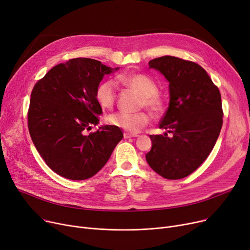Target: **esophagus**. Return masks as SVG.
<instances>
[{
  "label": "esophagus",
  "instance_id": "esophagus-1",
  "mask_svg": "<svg viewBox=\"0 0 250 250\" xmlns=\"http://www.w3.org/2000/svg\"><path fill=\"white\" fill-rule=\"evenodd\" d=\"M124 137H125V139H129V138H136V137H138V135H135V134H130V133H127V132H125V133L124 134Z\"/></svg>",
  "mask_w": 250,
  "mask_h": 250
}]
</instances>
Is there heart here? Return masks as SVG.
I'll list each match as a JSON object with an SVG mask.
<instances>
[{
  "instance_id": "1",
  "label": "heart",
  "mask_w": 250,
  "mask_h": 250,
  "mask_svg": "<svg viewBox=\"0 0 250 250\" xmlns=\"http://www.w3.org/2000/svg\"><path fill=\"white\" fill-rule=\"evenodd\" d=\"M118 81L135 91L141 96L140 106L146 107L154 115H160L164 110V99L158 93V85L151 77L142 73L121 75ZM95 100L103 110L112 109L116 101V88L112 81L99 83L95 89ZM151 121L147 111L136 113L116 112L107 117V123L113 126L123 128L128 133H138Z\"/></svg>"
}]
</instances>
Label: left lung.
I'll return each mask as SVG.
<instances>
[{
    "instance_id": "left-lung-1",
    "label": "left lung",
    "mask_w": 250,
    "mask_h": 250,
    "mask_svg": "<svg viewBox=\"0 0 250 250\" xmlns=\"http://www.w3.org/2000/svg\"><path fill=\"white\" fill-rule=\"evenodd\" d=\"M169 82V107L159 124L164 135H151L146 160L166 179L187 177L212 152L223 125L219 88L196 62L171 56L149 62Z\"/></svg>"
}]
</instances>
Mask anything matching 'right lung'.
<instances>
[{
  "mask_svg": "<svg viewBox=\"0 0 250 250\" xmlns=\"http://www.w3.org/2000/svg\"><path fill=\"white\" fill-rule=\"evenodd\" d=\"M111 72L93 59H71L50 69L32 89L27 113L31 140L47 166L64 178L95 175L124 137L113 125L86 134L102 114L95 89Z\"/></svg>",
  "mask_w": 250,
  "mask_h": 250,
  "instance_id": "obj_1",
  "label": "right lung"
}]
</instances>
